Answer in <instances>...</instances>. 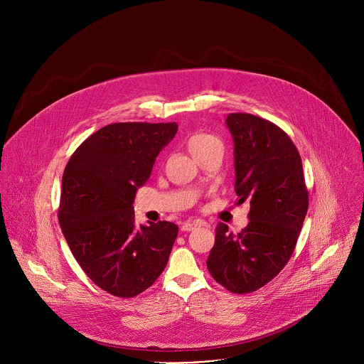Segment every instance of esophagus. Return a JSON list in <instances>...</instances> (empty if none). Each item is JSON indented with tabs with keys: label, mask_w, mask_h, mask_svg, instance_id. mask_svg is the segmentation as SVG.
Instances as JSON below:
<instances>
[{
	"label": "esophagus",
	"mask_w": 364,
	"mask_h": 364,
	"mask_svg": "<svg viewBox=\"0 0 364 364\" xmlns=\"http://www.w3.org/2000/svg\"><path fill=\"white\" fill-rule=\"evenodd\" d=\"M197 226H198L197 222H187V223H184V225L181 226V230H183V232H191V230L196 229Z\"/></svg>",
	"instance_id": "obj_1"
}]
</instances>
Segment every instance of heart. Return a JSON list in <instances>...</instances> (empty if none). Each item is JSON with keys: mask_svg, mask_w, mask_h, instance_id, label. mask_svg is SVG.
Wrapping results in <instances>:
<instances>
[{"mask_svg": "<svg viewBox=\"0 0 364 364\" xmlns=\"http://www.w3.org/2000/svg\"><path fill=\"white\" fill-rule=\"evenodd\" d=\"M186 144H187L188 151L191 152V155H193L196 160L200 157L203 152H205L207 149H209L210 146L220 145L219 139L215 135L203 132V131H196V132L190 134L187 141H186Z\"/></svg>", "mask_w": 364, "mask_h": 364, "instance_id": "obj_1", "label": "heart"}]
</instances>
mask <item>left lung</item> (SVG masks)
I'll return each instance as SVG.
<instances>
[{"label": "left lung", "mask_w": 364, "mask_h": 364, "mask_svg": "<svg viewBox=\"0 0 364 364\" xmlns=\"http://www.w3.org/2000/svg\"><path fill=\"white\" fill-rule=\"evenodd\" d=\"M226 124L235 142L236 204H250V222L236 235L219 223L205 264L228 291L247 294L288 264L308 210V190L299 152L285 131L242 112L229 114Z\"/></svg>", "instance_id": "1"}]
</instances>
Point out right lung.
<instances>
[{
	"label": "right lung",
	"mask_w": 364,
	"mask_h": 364,
	"mask_svg": "<svg viewBox=\"0 0 364 364\" xmlns=\"http://www.w3.org/2000/svg\"><path fill=\"white\" fill-rule=\"evenodd\" d=\"M176 132V122L111 124L86 138L66 164L62 232L83 272L115 296H136L167 267L177 225L135 228L132 203Z\"/></svg>",
	"instance_id": "right-lung-1"
}]
</instances>
